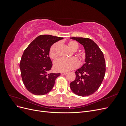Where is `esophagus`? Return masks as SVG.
Returning a JSON list of instances; mask_svg holds the SVG:
<instances>
[{"mask_svg": "<svg viewBox=\"0 0 126 126\" xmlns=\"http://www.w3.org/2000/svg\"><path fill=\"white\" fill-rule=\"evenodd\" d=\"M67 74V72H61V75H65Z\"/></svg>", "mask_w": 126, "mask_h": 126, "instance_id": "esophagus-1", "label": "esophagus"}]
</instances>
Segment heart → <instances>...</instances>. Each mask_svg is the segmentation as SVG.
Wrapping results in <instances>:
<instances>
[{"label": "heart", "instance_id": "b5f03b06", "mask_svg": "<svg viewBox=\"0 0 126 126\" xmlns=\"http://www.w3.org/2000/svg\"><path fill=\"white\" fill-rule=\"evenodd\" d=\"M67 46L72 51H77L78 49L79 45L77 42L75 41H70L68 42ZM59 46V43H56L53 45L49 51V56L52 59H56L58 57V49ZM78 58L80 62L84 58V56L81 54L77 55ZM78 66V62L75 58H71L70 59L61 58L56 60L54 63V69L56 71L59 72H67L71 70Z\"/></svg>", "mask_w": 126, "mask_h": 126}]
</instances>
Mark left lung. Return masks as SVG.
Wrapping results in <instances>:
<instances>
[{
    "label": "left lung",
    "mask_w": 126,
    "mask_h": 126,
    "mask_svg": "<svg viewBox=\"0 0 126 126\" xmlns=\"http://www.w3.org/2000/svg\"><path fill=\"white\" fill-rule=\"evenodd\" d=\"M81 44L85 50V63L75 71L76 79L70 87L72 92L86 97L98 89L104 78L106 62L104 54L98 45L88 38L71 37Z\"/></svg>",
    "instance_id": "8db88e82"
}]
</instances>
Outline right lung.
<instances>
[{
	"instance_id": "1",
	"label": "right lung",
	"mask_w": 126,
	"mask_h": 126,
	"mask_svg": "<svg viewBox=\"0 0 126 126\" xmlns=\"http://www.w3.org/2000/svg\"><path fill=\"white\" fill-rule=\"evenodd\" d=\"M63 39L49 35H40L24 51L19 67L22 81L29 92L41 96L54 87L55 80L60 74L48 73L52 66L49 51L53 44Z\"/></svg>"
}]
</instances>
